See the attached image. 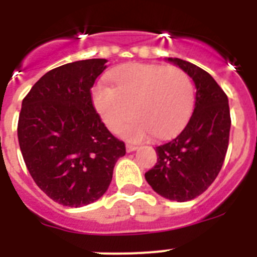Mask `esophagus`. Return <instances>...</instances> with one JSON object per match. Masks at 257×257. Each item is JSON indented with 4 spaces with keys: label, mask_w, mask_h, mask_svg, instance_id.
I'll use <instances>...</instances> for the list:
<instances>
[{
    "label": "esophagus",
    "mask_w": 257,
    "mask_h": 257,
    "mask_svg": "<svg viewBox=\"0 0 257 257\" xmlns=\"http://www.w3.org/2000/svg\"><path fill=\"white\" fill-rule=\"evenodd\" d=\"M136 149H138V147H136V145H134V144H127L126 145V151L127 152H134V151H136Z\"/></svg>",
    "instance_id": "34e87169"
}]
</instances>
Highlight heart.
Instances as JSON below:
<instances>
[{
  "label": "heart",
  "instance_id": "b5f03b06",
  "mask_svg": "<svg viewBox=\"0 0 257 257\" xmlns=\"http://www.w3.org/2000/svg\"><path fill=\"white\" fill-rule=\"evenodd\" d=\"M112 78L114 87L97 83L92 88L95 109L110 131H117L130 113L134 117L119 130L130 140L152 134L165 139L187 123L194 105V86L181 68L131 64Z\"/></svg>",
  "mask_w": 257,
  "mask_h": 257
}]
</instances>
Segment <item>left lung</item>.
Returning a JSON list of instances; mask_svg holds the SVG:
<instances>
[{
    "instance_id": "obj_1",
    "label": "left lung",
    "mask_w": 257,
    "mask_h": 257,
    "mask_svg": "<svg viewBox=\"0 0 257 257\" xmlns=\"http://www.w3.org/2000/svg\"><path fill=\"white\" fill-rule=\"evenodd\" d=\"M196 85L194 112L187 126L170 142L156 147L157 163L145 179L160 196L187 202L205 192L225 160L230 133L228 96L210 74L189 61L169 58Z\"/></svg>"
}]
</instances>
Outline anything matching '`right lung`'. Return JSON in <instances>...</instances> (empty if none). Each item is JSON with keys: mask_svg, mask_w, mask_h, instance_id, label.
Here are the masks:
<instances>
[{"mask_svg": "<svg viewBox=\"0 0 257 257\" xmlns=\"http://www.w3.org/2000/svg\"><path fill=\"white\" fill-rule=\"evenodd\" d=\"M105 59H87L51 69L23 99L18 139L27 169L42 192L68 207L97 201L126 154L95 110L91 87Z\"/></svg>", "mask_w": 257, "mask_h": 257, "instance_id": "right-lung-1", "label": "right lung"}]
</instances>
